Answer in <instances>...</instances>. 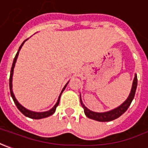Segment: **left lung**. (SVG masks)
<instances>
[{
    "instance_id": "8db88e82",
    "label": "left lung",
    "mask_w": 148,
    "mask_h": 148,
    "mask_svg": "<svg viewBox=\"0 0 148 148\" xmlns=\"http://www.w3.org/2000/svg\"><path fill=\"white\" fill-rule=\"evenodd\" d=\"M137 85H138V79H137V74H135L133 84H132V88H131L128 98L118 107H116L113 110H110L109 111H106V112H95L92 110H90L88 108H87L84 106V104L83 103V101L81 99V97H80V103L82 105V107L84 108L85 115L89 119L100 121V122H107V121H111V120H114L117 118H119L120 115H123L128 110L129 106L131 104L132 101L134 97Z\"/></svg>"
}]
</instances>
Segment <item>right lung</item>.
I'll return each mask as SVG.
<instances>
[{"label": "right lung", "mask_w": 148, "mask_h": 148, "mask_svg": "<svg viewBox=\"0 0 148 148\" xmlns=\"http://www.w3.org/2000/svg\"><path fill=\"white\" fill-rule=\"evenodd\" d=\"M28 39L24 40V41L23 42V43L21 44V46H20V47H19V48H18V52H17V54L15 55V57H14V59L12 67H11V70H10V95H11V97H12V98H13L14 101V104L16 105L17 108L20 110V112H21L22 114H23L25 116H27V117H28V118H31V119H34V120H40V119L47 118V117H48V116H50V115H53L54 113H55L56 109V107L58 106L59 103H60V96H61V94H62V92H64V88H66V86H67V84H68L69 82L64 85V87L63 88L62 91H61L60 94V96H59V98L58 100H57V102L55 104V106H54L51 109L49 110L43 111V112H36V111H33V110H30L26 109L25 107H23V106L18 102V101H17V99L15 98V97H14V92H13V89H12V87H13V85H12V80H13L14 68V65H15V63H16L17 58H18L19 51H20V49L22 48V47H23V45L24 44V42H25Z\"/></svg>", "instance_id": "obj_1"}]
</instances>
